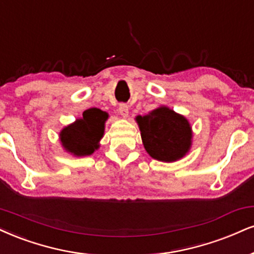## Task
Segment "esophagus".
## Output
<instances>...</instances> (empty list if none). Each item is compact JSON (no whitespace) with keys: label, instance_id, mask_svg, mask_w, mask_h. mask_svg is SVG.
<instances>
[{"label":"esophagus","instance_id":"esophagus-1","mask_svg":"<svg viewBox=\"0 0 254 254\" xmlns=\"http://www.w3.org/2000/svg\"><path fill=\"white\" fill-rule=\"evenodd\" d=\"M118 112L122 117H127V115H129V108H127V104H121L118 108Z\"/></svg>","mask_w":254,"mask_h":254}]
</instances>
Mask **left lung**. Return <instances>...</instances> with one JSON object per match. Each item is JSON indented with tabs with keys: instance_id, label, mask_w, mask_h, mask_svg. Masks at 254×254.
<instances>
[{
	"instance_id": "obj_1",
	"label": "left lung",
	"mask_w": 254,
	"mask_h": 254,
	"mask_svg": "<svg viewBox=\"0 0 254 254\" xmlns=\"http://www.w3.org/2000/svg\"><path fill=\"white\" fill-rule=\"evenodd\" d=\"M146 152L162 162L180 160L190 150L191 127L188 119L167 106L152 110L145 116H137Z\"/></svg>"
}]
</instances>
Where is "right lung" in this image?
Instances as JSON below:
<instances>
[{"label":"right lung","mask_w":254,"mask_h":254,"mask_svg":"<svg viewBox=\"0 0 254 254\" xmlns=\"http://www.w3.org/2000/svg\"><path fill=\"white\" fill-rule=\"evenodd\" d=\"M109 115L99 109L84 111L82 117L60 131L61 145L74 156H88L99 148Z\"/></svg>","instance_id":"obj_1"}]
</instances>
